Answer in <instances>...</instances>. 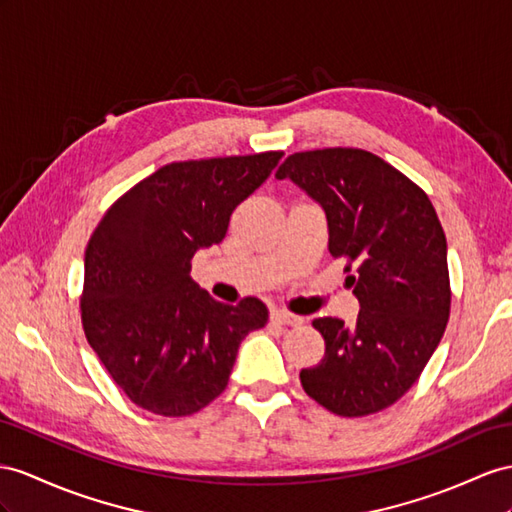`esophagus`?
<instances>
[{
  "instance_id": "34e87169",
  "label": "esophagus",
  "mask_w": 512,
  "mask_h": 512,
  "mask_svg": "<svg viewBox=\"0 0 512 512\" xmlns=\"http://www.w3.org/2000/svg\"><path fill=\"white\" fill-rule=\"evenodd\" d=\"M270 320H272L274 324H283V326H300V324H303V318L296 316V313L283 311V309H279V311H272Z\"/></svg>"
}]
</instances>
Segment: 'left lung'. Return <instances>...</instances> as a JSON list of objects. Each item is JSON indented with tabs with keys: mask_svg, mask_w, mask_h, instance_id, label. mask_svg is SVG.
I'll use <instances>...</instances> for the list:
<instances>
[{
	"mask_svg": "<svg viewBox=\"0 0 512 512\" xmlns=\"http://www.w3.org/2000/svg\"><path fill=\"white\" fill-rule=\"evenodd\" d=\"M329 220V251L344 259L359 318H316L324 357L300 370L307 396L335 415L363 417L409 391L450 318L445 233L428 194L383 157L352 147L300 151L279 166Z\"/></svg>",
	"mask_w": 512,
	"mask_h": 512,
	"instance_id": "obj_1",
	"label": "left lung"
}]
</instances>
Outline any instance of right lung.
I'll use <instances>...</instances> for the list:
<instances>
[{
    "mask_svg": "<svg viewBox=\"0 0 512 512\" xmlns=\"http://www.w3.org/2000/svg\"><path fill=\"white\" fill-rule=\"evenodd\" d=\"M283 151L157 168L119 196L86 246L82 326L125 396L164 417L199 413L227 389L242 339L268 309L246 296L218 303L190 277L203 246L222 242L233 209Z\"/></svg>",
    "mask_w": 512,
    "mask_h": 512,
    "instance_id": "1",
    "label": "right lung"
}]
</instances>
